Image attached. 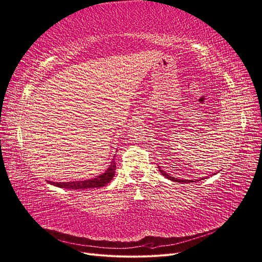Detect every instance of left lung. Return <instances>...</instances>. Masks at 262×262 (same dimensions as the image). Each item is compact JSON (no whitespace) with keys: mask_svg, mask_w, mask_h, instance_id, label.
<instances>
[{"mask_svg":"<svg viewBox=\"0 0 262 262\" xmlns=\"http://www.w3.org/2000/svg\"><path fill=\"white\" fill-rule=\"evenodd\" d=\"M159 170L162 172V175L164 176V177H166L167 179H169V180H171V181H176V182H179V183H182V182H185V183H187V182H195V181H200V180H202V179H206V178H201V179H194V180H187V179H177V178H173V177H171V176H169L168 173H166L165 171L164 170H162V168L159 166Z\"/></svg>","mask_w":262,"mask_h":262,"instance_id":"1","label":"left lung"}]
</instances>
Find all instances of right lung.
Returning <instances> with one entry per match:
<instances>
[{
    "mask_svg": "<svg viewBox=\"0 0 262 262\" xmlns=\"http://www.w3.org/2000/svg\"><path fill=\"white\" fill-rule=\"evenodd\" d=\"M115 162L112 161L110 166L108 167L103 173L99 175L98 177H96L94 179H87V180H81V181H70V182H52L48 181L53 186L59 187V188H64V189H69V190H80V189H94V188H101L104 187L105 185L112 180L114 172H115Z\"/></svg>",
    "mask_w": 262,
    "mask_h": 262,
    "instance_id": "right-lung-1",
    "label": "right lung"
}]
</instances>
